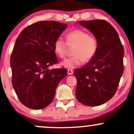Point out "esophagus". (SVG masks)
<instances>
[{
	"label": "esophagus",
	"mask_w": 134,
	"mask_h": 134,
	"mask_svg": "<svg viewBox=\"0 0 134 134\" xmlns=\"http://www.w3.org/2000/svg\"><path fill=\"white\" fill-rule=\"evenodd\" d=\"M67 72H68L69 75H72V74H73V70H70V69H69V70H67Z\"/></svg>",
	"instance_id": "34e87169"
}]
</instances>
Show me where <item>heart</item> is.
Instances as JSON below:
<instances>
[{"mask_svg":"<svg viewBox=\"0 0 134 134\" xmlns=\"http://www.w3.org/2000/svg\"><path fill=\"white\" fill-rule=\"evenodd\" d=\"M67 42L75 43L74 55L67 58L60 63L61 65L68 69L76 68L83 61L88 62L94 57L98 48V42L93 35L85 30L77 29L69 32L66 35ZM55 54L60 58L65 54V43L62 38H58L54 43Z\"/></svg>","mask_w":134,"mask_h":134,"instance_id":"heart-1","label":"heart"}]
</instances>
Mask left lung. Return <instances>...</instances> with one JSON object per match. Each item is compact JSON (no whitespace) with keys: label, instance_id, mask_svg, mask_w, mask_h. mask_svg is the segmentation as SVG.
Here are the masks:
<instances>
[{"label":"left lung","instance_id":"left-lung-1","mask_svg":"<svg viewBox=\"0 0 134 134\" xmlns=\"http://www.w3.org/2000/svg\"><path fill=\"white\" fill-rule=\"evenodd\" d=\"M98 42L96 55L74 72L77 79L75 96L87 106L100 105L113 97L124 72V50L117 31L107 21H79Z\"/></svg>","mask_w":134,"mask_h":134}]
</instances>
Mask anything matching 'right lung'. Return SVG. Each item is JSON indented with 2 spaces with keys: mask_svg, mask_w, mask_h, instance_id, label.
<instances>
[{
  "mask_svg": "<svg viewBox=\"0 0 134 134\" xmlns=\"http://www.w3.org/2000/svg\"><path fill=\"white\" fill-rule=\"evenodd\" d=\"M67 27L57 21H41L24 29L16 39L10 57L12 85L21 103L29 109L49 105L67 75L65 69H49L58 62L54 42Z\"/></svg>",
  "mask_w": 134,
  "mask_h": 134,
  "instance_id": "1",
  "label": "right lung"
}]
</instances>
